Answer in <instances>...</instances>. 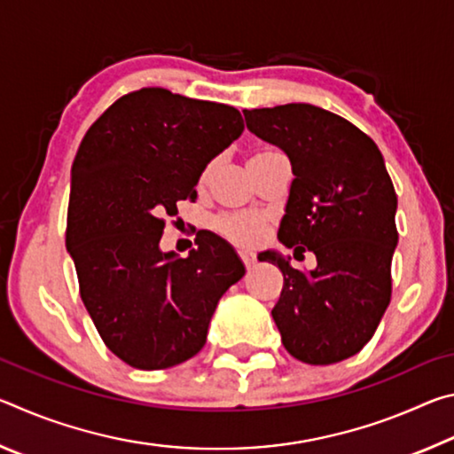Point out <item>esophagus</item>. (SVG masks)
Here are the masks:
<instances>
[{"instance_id": "34e87169", "label": "esophagus", "mask_w": 454, "mask_h": 454, "mask_svg": "<svg viewBox=\"0 0 454 454\" xmlns=\"http://www.w3.org/2000/svg\"><path fill=\"white\" fill-rule=\"evenodd\" d=\"M238 254H240V258H242V262L246 264V268H252V266H254V262H256L254 252L242 248V250H238Z\"/></svg>"}]
</instances>
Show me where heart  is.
I'll list each match as a JSON object with an SVG mask.
<instances>
[{
    "mask_svg": "<svg viewBox=\"0 0 454 454\" xmlns=\"http://www.w3.org/2000/svg\"><path fill=\"white\" fill-rule=\"evenodd\" d=\"M222 226H224L228 234H232L236 238H242V240H254L260 232L262 222H260L258 216H252V214H242V216L226 218L222 222Z\"/></svg>",
    "mask_w": 454,
    "mask_h": 454,
    "instance_id": "obj_1",
    "label": "heart"
}]
</instances>
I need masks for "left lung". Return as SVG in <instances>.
I'll use <instances>...</instances> for the list:
<instances>
[{
	"label": "left lung",
	"instance_id": "left-lung-1",
	"mask_svg": "<svg viewBox=\"0 0 454 454\" xmlns=\"http://www.w3.org/2000/svg\"><path fill=\"white\" fill-rule=\"evenodd\" d=\"M246 128L286 153L294 180L278 240L310 250L317 268L296 270L266 250L284 274L272 318L282 344L306 364L355 356L390 302L398 242L396 192L376 144L348 120L310 104L244 110Z\"/></svg>",
	"mask_w": 454,
	"mask_h": 454
}]
</instances>
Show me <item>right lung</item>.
Wrapping results in <instances>:
<instances>
[{"mask_svg":"<svg viewBox=\"0 0 454 454\" xmlns=\"http://www.w3.org/2000/svg\"><path fill=\"white\" fill-rule=\"evenodd\" d=\"M244 132L232 106L164 88L121 96L99 116L72 166L66 248L80 296L114 355L160 371L198 355L222 294L244 276L232 246L210 234L188 258L160 250L162 216Z\"/></svg>","mask_w":454,"mask_h":454,"instance_id":"obj_1","label":"right lung"}]
</instances>
